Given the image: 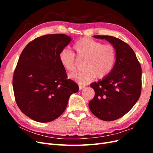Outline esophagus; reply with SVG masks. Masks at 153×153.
Segmentation results:
<instances>
[{"instance_id":"34e87169","label":"esophagus","mask_w":153,"mask_h":153,"mask_svg":"<svg viewBox=\"0 0 153 153\" xmlns=\"http://www.w3.org/2000/svg\"><path fill=\"white\" fill-rule=\"evenodd\" d=\"M84 88H85V86H84V85H79V90H80V91L84 89Z\"/></svg>"}]
</instances>
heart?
<instances>
[{
	"label": "heart",
	"instance_id": "1",
	"mask_svg": "<svg viewBox=\"0 0 153 153\" xmlns=\"http://www.w3.org/2000/svg\"><path fill=\"white\" fill-rule=\"evenodd\" d=\"M73 50L78 60L85 61L84 71L74 73L69 78L82 85L93 81L97 76L101 79L107 76L114 67L116 53L112 45H103L89 38H83L74 44ZM59 62L66 71L71 72L76 69V60L73 53L66 48L59 55Z\"/></svg>",
	"mask_w": 153,
	"mask_h": 153
}]
</instances>
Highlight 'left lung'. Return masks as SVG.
I'll return each instance as SVG.
<instances>
[{"label": "left lung", "instance_id": "obj_1", "mask_svg": "<svg viewBox=\"0 0 153 153\" xmlns=\"http://www.w3.org/2000/svg\"><path fill=\"white\" fill-rule=\"evenodd\" d=\"M93 37L112 44L115 50L116 60L107 76L91 84L95 95L89 101V107L98 118L114 121L127 114L139 98L141 66L134 51L121 39L110 36Z\"/></svg>", "mask_w": 153, "mask_h": 153}]
</instances>
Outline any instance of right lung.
Instances as JSON below:
<instances>
[{"label":"right lung","instance_id":"add662e5","mask_svg":"<svg viewBox=\"0 0 153 153\" xmlns=\"http://www.w3.org/2000/svg\"><path fill=\"white\" fill-rule=\"evenodd\" d=\"M72 40L64 34L39 37L22 51L13 75L16 102L22 112L35 121L48 123L66 110L70 96L78 91L67 79L59 55Z\"/></svg>","mask_w":153,"mask_h":153}]
</instances>
